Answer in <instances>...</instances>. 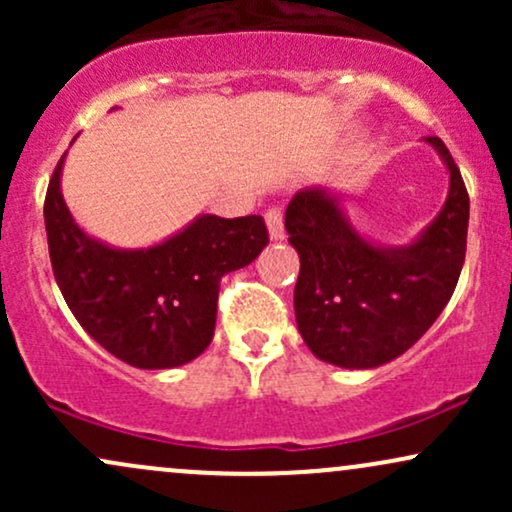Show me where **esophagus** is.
Instances as JSON below:
<instances>
[{
	"instance_id": "esophagus-1",
	"label": "esophagus",
	"mask_w": 512,
	"mask_h": 512,
	"mask_svg": "<svg viewBox=\"0 0 512 512\" xmlns=\"http://www.w3.org/2000/svg\"><path fill=\"white\" fill-rule=\"evenodd\" d=\"M264 221H267V231H269V238L274 240H284V216H281L279 209H269L267 214H264Z\"/></svg>"
}]
</instances>
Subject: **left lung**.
<instances>
[{
    "mask_svg": "<svg viewBox=\"0 0 512 512\" xmlns=\"http://www.w3.org/2000/svg\"><path fill=\"white\" fill-rule=\"evenodd\" d=\"M450 175L443 209L404 245L356 231L346 199L330 185L298 190L286 207L289 243L301 257L293 310L320 361L368 370L395 361L448 305L467 250L469 197L448 146L426 137Z\"/></svg>",
    "mask_w": 512,
    "mask_h": 512,
    "instance_id": "obj_1",
    "label": "left lung"
}]
</instances>
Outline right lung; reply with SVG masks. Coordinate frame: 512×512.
Returning a JSON list of instances; mask_svg holds the SVG:
<instances>
[{"mask_svg": "<svg viewBox=\"0 0 512 512\" xmlns=\"http://www.w3.org/2000/svg\"><path fill=\"white\" fill-rule=\"evenodd\" d=\"M64 158L48 185L45 231L69 310L129 366L163 370L195 361L214 337L221 276L248 267L267 248L262 216L199 214L149 248H115L74 221L62 197Z\"/></svg>", "mask_w": 512, "mask_h": 512, "instance_id": "1", "label": "right lung"}]
</instances>
